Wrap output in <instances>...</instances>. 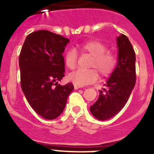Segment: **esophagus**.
<instances>
[{
    "label": "esophagus",
    "instance_id": "obj_1",
    "mask_svg": "<svg viewBox=\"0 0 154 154\" xmlns=\"http://www.w3.org/2000/svg\"><path fill=\"white\" fill-rule=\"evenodd\" d=\"M74 88H75V89H79V88H81V86H79V85H74Z\"/></svg>",
    "mask_w": 154,
    "mask_h": 154
}]
</instances>
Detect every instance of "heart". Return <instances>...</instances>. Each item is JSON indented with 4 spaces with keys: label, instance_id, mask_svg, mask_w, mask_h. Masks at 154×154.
<instances>
[{
    "label": "heart",
    "instance_id": "1",
    "mask_svg": "<svg viewBox=\"0 0 154 154\" xmlns=\"http://www.w3.org/2000/svg\"><path fill=\"white\" fill-rule=\"evenodd\" d=\"M81 52L89 53L92 55L90 62V69H79L72 72L69 79L75 85L84 86L93 83L99 77V73L102 76H107L112 72L117 63V56L116 53L107 50L106 45L99 41L92 40L87 42L79 47ZM65 65L69 69H74L78 62V54L74 48H70L64 57ZM94 69H93V68Z\"/></svg>",
    "mask_w": 154,
    "mask_h": 154
}]
</instances>
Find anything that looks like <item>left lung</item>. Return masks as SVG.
I'll list each match as a JSON object with an SVG mask.
<instances>
[{
    "label": "left lung",
    "instance_id": "obj_1",
    "mask_svg": "<svg viewBox=\"0 0 154 154\" xmlns=\"http://www.w3.org/2000/svg\"><path fill=\"white\" fill-rule=\"evenodd\" d=\"M117 66L105 84L107 89L99 91L97 101L90 112L99 120L113 117L124 107L136 83V55L130 40L124 35L117 38Z\"/></svg>",
    "mask_w": 154,
    "mask_h": 154
}]
</instances>
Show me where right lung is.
Listing matches in <instances>:
<instances>
[{"label": "right lung", "mask_w": 154, "mask_h": 154, "mask_svg": "<svg viewBox=\"0 0 154 154\" xmlns=\"http://www.w3.org/2000/svg\"><path fill=\"white\" fill-rule=\"evenodd\" d=\"M69 40L46 30L29 34L19 55L21 86L31 107L42 117L54 119L63 112L72 82L58 84L65 76L62 53Z\"/></svg>", "instance_id": "add662e5"}]
</instances>
